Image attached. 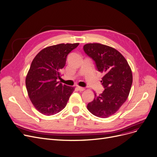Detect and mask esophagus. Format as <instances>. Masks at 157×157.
<instances>
[{
    "instance_id": "34e87169",
    "label": "esophagus",
    "mask_w": 157,
    "mask_h": 157,
    "mask_svg": "<svg viewBox=\"0 0 157 157\" xmlns=\"http://www.w3.org/2000/svg\"><path fill=\"white\" fill-rule=\"evenodd\" d=\"M78 90L80 91V92H83V91H84L85 90V88H83V87H81V86H78Z\"/></svg>"
}]
</instances>
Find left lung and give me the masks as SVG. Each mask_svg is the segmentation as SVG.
<instances>
[{
    "label": "left lung",
    "mask_w": 157,
    "mask_h": 157,
    "mask_svg": "<svg viewBox=\"0 0 157 157\" xmlns=\"http://www.w3.org/2000/svg\"><path fill=\"white\" fill-rule=\"evenodd\" d=\"M83 50L95 63L104 76L101 82L103 93L88 104L87 108L95 116L106 118L116 112L126 101L132 85L131 68L126 59L116 49L103 44H87Z\"/></svg>",
    "instance_id": "1"
}]
</instances>
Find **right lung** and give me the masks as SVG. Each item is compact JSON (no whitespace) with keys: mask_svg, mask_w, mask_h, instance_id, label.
Masks as SVG:
<instances>
[{"mask_svg":"<svg viewBox=\"0 0 157 157\" xmlns=\"http://www.w3.org/2000/svg\"><path fill=\"white\" fill-rule=\"evenodd\" d=\"M79 44L47 47L33 59L25 78L28 95L36 110L45 115H54L66 106L74 87L59 83L67 55Z\"/></svg>","mask_w":157,"mask_h":157,"instance_id":"1","label":"right lung"}]
</instances>
